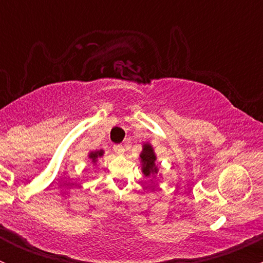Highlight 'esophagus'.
<instances>
[{
    "mask_svg": "<svg viewBox=\"0 0 263 263\" xmlns=\"http://www.w3.org/2000/svg\"><path fill=\"white\" fill-rule=\"evenodd\" d=\"M113 150H115V153L118 154V155H123L124 154L123 145H115V146H113Z\"/></svg>",
    "mask_w": 263,
    "mask_h": 263,
    "instance_id": "34e87169",
    "label": "esophagus"
}]
</instances>
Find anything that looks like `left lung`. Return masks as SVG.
I'll return each mask as SVG.
<instances>
[{
  "label": "left lung",
  "mask_w": 263,
  "mask_h": 263,
  "mask_svg": "<svg viewBox=\"0 0 263 263\" xmlns=\"http://www.w3.org/2000/svg\"><path fill=\"white\" fill-rule=\"evenodd\" d=\"M142 161V172L146 177L150 176V174H154L158 172V168L155 166V160H156V156L154 154L153 147L150 145L146 144L144 145V150H142L141 155H140Z\"/></svg>",
  "instance_id": "obj_1"
}]
</instances>
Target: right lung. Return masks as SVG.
<instances>
[{
	"label": "right lung",
	"mask_w": 263,
	"mask_h": 263,
	"mask_svg": "<svg viewBox=\"0 0 263 263\" xmlns=\"http://www.w3.org/2000/svg\"><path fill=\"white\" fill-rule=\"evenodd\" d=\"M102 155H103V150H100V151H95V153H90L89 158L91 159L92 163H95V161H97V159Z\"/></svg>",
	"instance_id": "obj_1"
}]
</instances>
